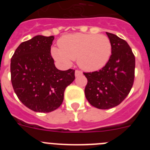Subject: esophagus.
<instances>
[{"label": "esophagus", "instance_id": "1", "mask_svg": "<svg viewBox=\"0 0 150 150\" xmlns=\"http://www.w3.org/2000/svg\"><path fill=\"white\" fill-rule=\"evenodd\" d=\"M82 74H83V73H82V71H79V70H76V71H75V76H81Z\"/></svg>", "mask_w": 150, "mask_h": 150}]
</instances>
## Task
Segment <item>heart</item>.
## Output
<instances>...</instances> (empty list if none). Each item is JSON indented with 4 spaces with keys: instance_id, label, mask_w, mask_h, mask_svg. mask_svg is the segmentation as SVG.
Segmentation results:
<instances>
[{
    "instance_id": "1",
    "label": "heart",
    "mask_w": 150,
    "mask_h": 150,
    "mask_svg": "<svg viewBox=\"0 0 150 150\" xmlns=\"http://www.w3.org/2000/svg\"><path fill=\"white\" fill-rule=\"evenodd\" d=\"M59 46L52 49L55 60L70 65L77 59L79 67L88 72L104 67L112 52L110 40L103 34H68L59 39Z\"/></svg>"
}]
</instances>
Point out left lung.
Instances as JSON below:
<instances>
[{"label":"left lung","mask_w":150,"mask_h":150,"mask_svg":"<svg viewBox=\"0 0 150 150\" xmlns=\"http://www.w3.org/2000/svg\"><path fill=\"white\" fill-rule=\"evenodd\" d=\"M112 45L109 61L98 71L83 73L88 83L86 98L93 107L107 110L121 104L132 89L135 57L126 41L107 32Z\"/></svg>","instance_id":"1"}]
</instances>
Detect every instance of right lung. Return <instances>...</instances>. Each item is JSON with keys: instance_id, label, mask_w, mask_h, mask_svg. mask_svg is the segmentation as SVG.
I'll list each match as a JSON object with an SVG mask.
<instances>
[{"instance_id": "obj_1", "label": "right lung", "mask_w": 150, "mask_h": 150, "mask_svg": "<svg viewBox=\"0 0 150 150\" xmlns=\"http://www.w3.org/2000/svg\"><path fill=\"white\" fill-rule=\"evenodd\" d=\"M54 36L38 35L21 43L11 59L10 72L18 98L31 110L50 112L59 108L64 92L75 79V71H60L54 64Z\"/></svg>"}]
</instances>
